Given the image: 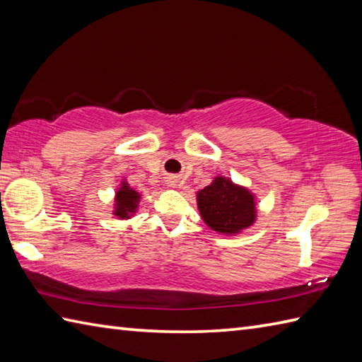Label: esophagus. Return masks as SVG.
<instances>
[{
	"instance_id": "1",
	"label": "esophagus",
	"mask_w": 362,
	"mask_h": 362,
	"mask_svg": "<svg viewBox=\"0 0 362 362\" xmlns=\"http://www.w3.org/2000/svg\"><path fill=\"white\" fill-rule=\"evenodd\" d=\"M166 185H168L169 188H177V187H179V180H177L175 177H168Z\"/></svg>"
}]
</instances>
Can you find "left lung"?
Instances as JSON below:
<instances>
[{
    "mask_svg": "<svg viewBox=\"0 0 362 362\" xmlns=\"http://www.w3.org/2000/svg\"><path fill=\"white\" fill-rule=\"evenodd\" d=\"M201 218L216 233L235 236L257 221V197L249 188L216 175L209 187L196 194Z\"/></svg>",
    "mask_w": 362,
    "mask_h": 362,
    "instance_id": "left-lung-1",
    "label": "left lung"
}]
</instances>
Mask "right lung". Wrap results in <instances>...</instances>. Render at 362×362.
<instances>
[{
    "label": "right lung",
    "mask_w": 362,
    "mask_h": 362,
    "mask_svg": "<svg viewBox=\"0 0 362 362\" xmlns=\"http://www.w3.org/2000/svg\"><path fill=\"white\" fill-rule=\"evenodd\" d=\"M141 194L136 189L130 188L126 179H122L115 191V204H113V216L119 219H130L135 216V213L140 206Z\"/></svg>",
    "instance_id": "1"
}]
</instances>
